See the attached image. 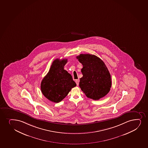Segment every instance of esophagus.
I'll list each match as a JSON object with an SVG mask.
<instances>
[{"label": "esophagus", "mask_w": 148, "mask_h": 148, "mask_svg": "<svg viewBox=\"0 0 148 148\" xmlns=\"http://www.w3.org/2000/svg\"><path fill=\"white\" fill-rule=\"evenodd\" d=\"M75 82H76V83L77 85L78 86L79 84V82H80V80H79V79H77V80H76V81H75Z\"/></svg>", "instance_id": "34e87169"}]
</instances>
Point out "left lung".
<instances>
[{"label": "left lung", "instance_id": "obj_1", "mask_svg": "<svg viewBox=\"0 0 148 148\" xmlns=\"http://www.w3.org/2000/svg\"><path fill=\"white\" fill-rule=\"evenodd\" d=\"M77 59L83 65L79 87L86 96L94 100L104 97L111 87V76L103 61L97 56L81 54Z\"/></svg>", "mask_w": 148, "mask_h": 148}]
</instances>
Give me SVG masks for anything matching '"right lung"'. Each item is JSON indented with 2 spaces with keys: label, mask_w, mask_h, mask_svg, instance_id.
I'll list each match as a JSON object with an SVG mask.
<instances>
[{
  "label": "right lung",
  "mask_w": 148,
  "mask_h": 148,
  "mask_svg": "<svg viewBox=\"0 0 148 148\" xmlns=\"http://www.w3.org/2000/svg\"><path fill=\"white\" fill-rule=\"evenodd\" d=\"M67 59H56L41 82L40 89L49 101L58 103L64 99L72 88L76 86L70 74L64 69Z\"/></svg>",
  "instance_id": "obj_1"
}]
</instances>
